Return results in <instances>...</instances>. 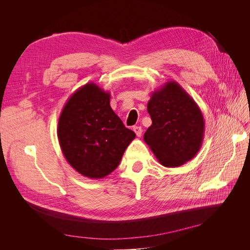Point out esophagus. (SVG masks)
Returning <instances> with one entry per match:
<instances>
[{
    "label": "esophagus",
    "mask_w": 250,
    "mask_h": 250,
    "mask_svg": "<svg viewBox=\"0 0 250 250\" xmlns=\"http://www.w3.org/2000/svg\"><path fill=\"white\" fill-rule=\"evenodd\" d=\"M133 131L135 132V134H137V137H141L142 132H143V129H142V127H140V126H134L133 127Z\"/></svg>",
    "instance_id": "obj_1"
}]
</instances>
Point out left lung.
Segmentation results:
<instances>
[{"instance_id": "obj_1", "label": "left lung", "mask_w": 250, "mask_h": 250, "mask_svg": "<svg viewBox=\"0 0 250 250\" xmlns=\"http://www.w3.org/2000/svg\"><path fill=\"white\" fill-rule=\"evenodd\" d=\"M152 124L144 141L161 165L183 166L198 153L204 137V120L199 106L176 81L154 90L147 104Z\"/></svg>"}]
</instances>
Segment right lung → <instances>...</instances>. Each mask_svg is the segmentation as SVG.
Masks as SVG:
<instances>
[{
    "instance_id": "1",
    "label": "right lung",
    "mask_w": 250,
    "mask_h": 250,
    "mask_svg": "<svg viewBox=\"0 0 250 250\" xmlns=\"http://www.w3.org/2000/svg\"><path fill=\"white\" fill-rule=\"evenodd\" d=\"M110 93L89 82L66 101L57 137L63 156L82 176L100 179L115 170L135 138L110 107Z\"/></svg>"
}]
</instances>
